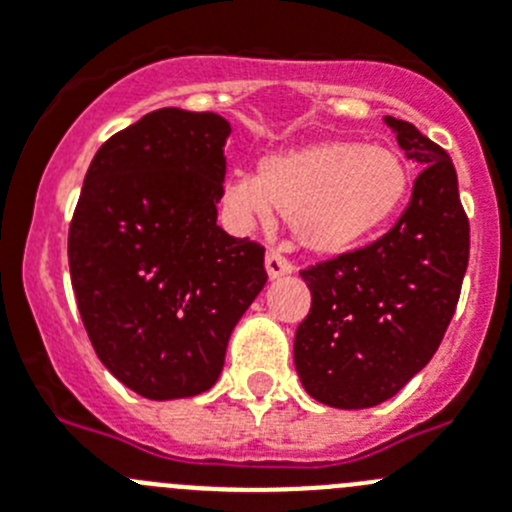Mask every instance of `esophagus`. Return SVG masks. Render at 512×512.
I'll return each instance as SVG.
<instances>
[{"label": "esophagus", "mask_w": 512, "mask_h": 512, "mask_svg": "<svg viewBox=\"0 0 512 512\" xmlns=\"http://www.w3.org/2000/svg\"><path fill=\"white\" fill-rule=\"evenodd\" d=\"M265 270L270 278H283V275L293 273V262H290L285 255H280L278 250H267Z\"/></svg>", "instance_id": "esophagus-1"}]
</instances>
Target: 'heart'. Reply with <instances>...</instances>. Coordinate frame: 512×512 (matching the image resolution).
I'll return each instance as SVG.
<instances>
[{"instance_id":"obj_1","label":"heart","mask_w":512,"mask_h":512,"mask_svg":"<svg viewBox=\"0 0 512 512\" xmlns=\"http://www.w3.org/2000/svg\"><path fill=\"white\" fill-rule=\"evenodd\" d=\"M408 193L403 158L385 145L321 142L270 155L260 176L239 173L224 204L239 224H270L273 206L290 216L303 245L344 252L398 214Z\"/></svg>"}]
</instances>
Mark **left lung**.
<instances>
[{"instance_id":"obj_1","label":"left lung","mask_w":512,"mask_h":512,"mask_svg":"<svg viewBox=\"0 0 512 512\" xmlns=\"http://www.w3.org/2000/svg\"><path fill=\"white\" fill-rule=\"evenodd\" d=\"M421 168L413 196L372 245L301 270L311 311L293 359L303 388L331 408H372L428 365L457 311L469 219L449 153L403 119L385 117Z\"/></svg>"}]
</instances>
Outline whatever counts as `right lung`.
<instances>
[{"label":"right lung","mask_w":512,"mask_h":512,"mask_svg":"<svg viewBox=\"0 0 512 512\" xmlns=\"http://www.w3.org/2000/svg\"><path fill=\"white\" fill-rule=\"evenodd\" d=\"M229 122L165 107L96 150L68 229V267L94 352L150 400L209 390L265 288V247L216 224Z\"/></svg>","instance_id":"right-lung-1"}]
</instances>
